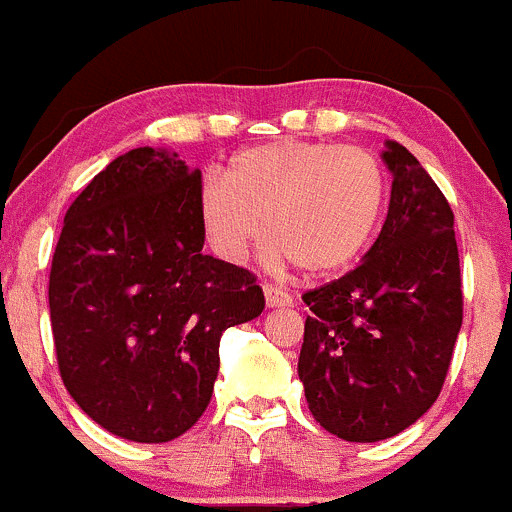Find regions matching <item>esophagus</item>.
<instances>
[{
  "label": "esophagus",
  "instance_id": "obj_1",
  "mask_svg": "<svg viewBox=\"0 0 512 512\" xmlns=\"http://www.w3.org/2000/svg\"><path fill=\"white\" fill-rule=\"evenodd\" d=\"M263 298H266L268 308L291 306V303H293L291 293L283 291V288H276V286H263Z\"/></svg>",
  "mask_w": 512,
  "mask_h": 512
}]
</instances>
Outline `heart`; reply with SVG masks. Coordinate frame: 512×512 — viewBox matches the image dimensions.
I'll use <instances>...</instances> for the list:
<instances>
[{
    "label": "heart",
    "mask_w": 512,
    "mask_h": 512,
    "mask_svg": "<svg viewBox=\"0 0 512 512\" xmlns=\"http://www.w3.org/2000/svg\"><path fill=\"white\" fill-rule=\"evenodd\" d=\"M386 204V171L361 146L283 139L234 156L226 179L206 176L199 216L216 254L241 263L271 239L273 266L333 273L371 244Z\"/></svg>",
    "instance_id": "b5f03b06"
}]
</instances>
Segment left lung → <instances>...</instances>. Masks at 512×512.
Wrapping results in <instances>:
<instances>
[{
	"mask_svg": "<svg viewBox=\"0 0 512 512\" xmlns=\"http://www.w3.org/2000/svg\"><path fill=\"white\" fill-rule=\"evenodd\" d=\"M381 156L393 186L376 244L346 276L303 293L308 411L351 443L393 438L433 406L463 323L453 211L406 146L386 141Z\"/></svg>",
	"mask_w": 512,
	"mask_h": 512,
	"instance_id": "left-lung-1",
	"label": "left lung"
}]
</instances>
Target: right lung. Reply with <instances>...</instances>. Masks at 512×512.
I'll list each match as a JSON object with an SVG mask.
<instances>
[{"label":"right lung","mask_w":512,"mask_h":512,"mask_svg":"<svg viewBox=\"0 0 512 512\" xmlns=\"http://www.w3.org/2000/svg\"><path fill=\"white\" fill-rule=\"evenodd\" d=\"M201 171L139 146L86 184L49 273L62 381L86 416L134 443H166L201 416L221 333L261 316L256 276L201 254Z\"/></svg>","instance_id":"add662e5"}]
</instances>
